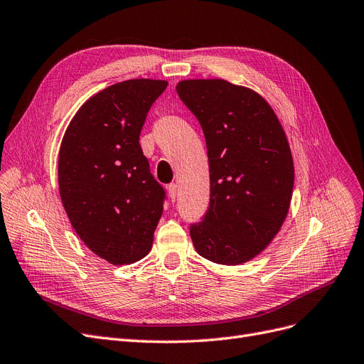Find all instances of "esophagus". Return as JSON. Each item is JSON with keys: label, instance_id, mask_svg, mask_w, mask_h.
Masks as SVG:
<instances>
[{"label": "esophagus", "instance_id": "obj_1", "mask_svg": "<svg viewBox=\"0 0 364 364\" xmlns=\"http://www.w3.org/2000/svg\"><path fill=\"white\" fill-rule=\"evenodd\" d=\"M168 193H169L171 199L175 200V198H177V193H178V186L175 184V183H171V184L168 186Z\"/></svg>", "mask_w": 364, "mask_h": 364}]
</instances>
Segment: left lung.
Instances as JSON below:
<instances>
[{"label": "left lung", "mask_w": 364, "mask_h": 364, "mask_svg": "<svg viewBox=\"0 0 364 364\" xmlns=\"http://www.w3.org/2000/svg\"><path fill=\"white\" fill-rule=\"evenodd\" d=\"M177 92L203 127L210 205L191 225L200 257L250 261L272 243L289 210L294 161L287 134L258 92L223 79L181 80Z\"/></svg>", "instance_id": "left-lung-1"}]
</instances>
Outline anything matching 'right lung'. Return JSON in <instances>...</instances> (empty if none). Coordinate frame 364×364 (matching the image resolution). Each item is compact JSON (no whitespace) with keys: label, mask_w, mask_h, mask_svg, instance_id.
Masks as SVG:
<instances>
[{"label":"right lung","mask_w":364,"mask_h":364,"mask_svg":"<svg viewBox=\"0 0 364 364\" xmlns=\"http://www.w3.org/2000/svg\"><path fill=\"white\" fill-rule=\"evenodd\" d=\"M166 80L130 79L79 107L58 154L64 210L79 238L114 265L150 252L165 189L150 172L139 134Z\"/></svg>","instance_id":"right-lung-1"}]
</instances>
